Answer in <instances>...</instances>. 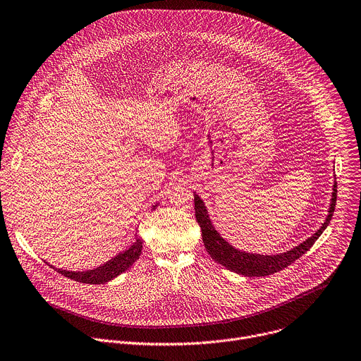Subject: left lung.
Wrapping results in <instances>:
<instances>
[{"mask_svg":"<svg viewBox=\"0 0 361 361\" xmlns=\"http://www.w3.org/2000/svg\"><path fill=\"white\" fill-rule=\"evenodd\" d=\"M195 196V216L196 221L201 226L202 231V241L208 251V254L215 259L218 264L225 267L229 271H233L239 275L245 276H265L271 275L274 272L281 271L291 265L295 259H298L301 255H304L318 239V236L324 232V229L329 226L334 208L337 201V182L333 185V193H331V204L329 209V215L322 225V228L317 229L315 233H312L305 241L298 244L297 247L291 248L287 252L275 254V255H261V254H252L247 251H241L238 248H233L229 243L219 235V232L212 225V221L209 218L208 209L204 204V201L199 195L193 193Z\"/></svg>","mask_w":361,"mask_h":361,"instance_id":"obj_1","label":"left lung"}]
</instances>
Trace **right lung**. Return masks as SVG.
<instances>
[{
  "label": "right lung",
  "mask_w": 361,
  "mask_h": 361,
  "mask_svg": "<svg viewBox=\"0 0 361 361\" xmlns=\"http://www.w3.org/2000/svg\"><path fill=\"white\" fill-rule=\"evenodd\" d=\"M156 207H157V204L153 205L152 209H154ZM142 248H143L142 239L136 235L135 243L128 250H125L123 252H118L116 257H113L111 259H109L107 262H104L103 265H100L97 268L87 269V271H67V269L56 268L53 265H50V267L54 268L61 275H64L70 279H74V281H78V283L104 284V283H109L110 279L116 278L117 275L128 271L139 259Z\"/></svg>",
  "instance_id": "obj_1"
}]
</instances>
